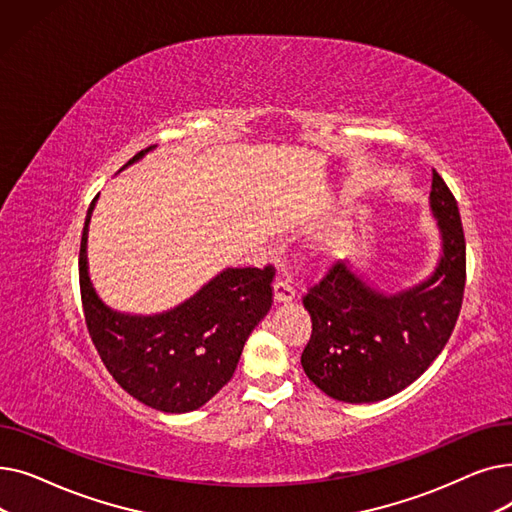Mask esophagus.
I'll return each instance as SVG.
<instances>
[{"label": "esophagus", "instance_id": "esophagus-1", "mask_svg": "<svg viewBox=\"0 0 512 512\" xmlns=\"http://www.w3.org/2000/svg\"><path fill=\"white\" fill-rule=\"evenodd\" d=\"M294 288L290 284V280H284V278H278L274 282V301L280 305V303H290L294 299Z\"/></svg>", "mask_w": 512, "mask_h": 512}]
</instances>
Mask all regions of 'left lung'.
Returning <instances> with one entry per match:
<instances>
[{
  "label": "left lung",
  "instance_id": "8db88e82",
  "mask_svg": "<svg viewBox=\"0 0 512 512\" xmlns=\"http://www.w3.org/2000/svg\"><path fill=\"white\" fill-rule=\"evenodd\" d=\"M429 207L442 255L427 280L388 294L336 263L305 294L313 330L301 365L328 396L351 405L390 398L413 384L446 346L463 305L467 261L459 207L436 170Z\"/></svg>",
  "mask_w": 512,
  "mask_h": 512
}]
</instances>
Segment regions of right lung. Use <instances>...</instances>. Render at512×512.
<instances>
[{"instance_id": "1", "label": "right lung", "mask_w": 512, "mask_h": 512, "mask_svg": "<svg viewBox=\"0 0 512 512\" xmlns=\"http://www.w3.org/2000/svg\"><path fill=\"white\" fill-rule=\"evenodd\" d=\"M151 149L155 145L126 166ZM95 199L80 240L78 276L97 353L114 380L143 405L164 413L195 411L230 382L242 346L270 311L274 267H228L191 299L164 313L114 311L97 297L89 278L87 236Z\"/></svg>"}]
</instances>
